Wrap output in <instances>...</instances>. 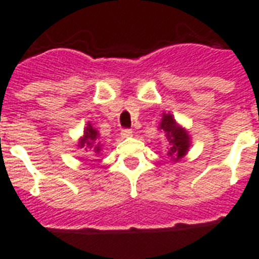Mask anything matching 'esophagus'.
Returning a JSON list of instances; mask_svg holds the SVG:
<instances>
[{"mask_svg": "<svg viewBox=\"0 0 259 259\" xmlns=\"http://www.w3.org/2000/svg\"><path fill=\"white\" fill-rule=\"evenodd\" d=\"M120 135L121 138H130V136H132V130H130V128H123Z\"/></svg>", "mask_w": 259, "mask_h": 259, "instance_id": "1", "label": "esophagus"}]
</instances>
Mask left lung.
Masks as SVG:
<instances>
[{"instance_id": "8db88e82", "label": "left lung", "mask_w": 259, "mask_h": 259, "mask_svg": "<svg viewBox=\"0 0 259 259\" xmlns=\"http://www.w3.org/2000/svg\"><path fill=\"white\" fill-rule=\"evenodd\" d=\"M159 128L165 134L170 144L168 156L175 161L180 160L183 156H185V153L188 152V148H189V136L185 132V130L177 125L176 120L173 119L170 114L163 115Z\"/></svg>"}]
</instances>
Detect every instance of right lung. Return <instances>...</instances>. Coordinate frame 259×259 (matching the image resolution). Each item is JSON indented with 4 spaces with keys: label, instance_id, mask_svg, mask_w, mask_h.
Masks as SVG:
<instances>
[{
    "label": "right lung",
    "instance_id": "add662e5",
    "mask_svg": "<svg viewBox=\"0 0 259 259\" xmlns=\"http://www.w3.org/2000/svg\"><path fill=\"white\" fill-rule=\"evenodd\" d=\"M79 147L80 148H84L86 151L91 149L94 153L100 152V148H102V145H100L99 142V134L96 131L95 128L93 127L91 124H87V128L84 130V135H83V138L79 140Z\"/></svg>",
    "mask_w": 259,
    "mask_h": 259
}]
</instances>
